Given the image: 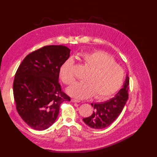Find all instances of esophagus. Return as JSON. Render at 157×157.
I'll return each instance as SVG.
<instances>
[{
    "mask_svg": "<svg viewBox=\"0 0 157 157\" xmlns=\"http://www.w3.org/2000/svg\"><path fill=\"white\" fill-rule=\"evenodd\" d=\"M71 102H79L80 101H78V100H76V99H71Z\"/></svg>",
    "mask_w": 157,
    "mask_h": 157,
    "instance_id": "obj_1",
    "label": "esophagus"
}]
</instances>
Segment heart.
<instances>
[{"mask_svg": "<svg viewBox=\"0 0 157 157\" xmlns=\"http://www.w3.org/2000/svg\"><path fill=\"white\" fill-rule=\"evenodd\" d=\"M82 61L90 69L85 82H76L67 89L69 94L73 97L84 99L94 95L96 98L108 97L117 92L124 80V70L106 53L96 51L84 52ZM74 61L67 59L59 70V77L67 85L74 82Z\"/></svg>", "mask_w": 157, "mask_h": 157, "instance_id": "1", "label": "heart"}]
</instances>
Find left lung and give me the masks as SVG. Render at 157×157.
Masks as SVG:
<instances>
[{
  "label": "left lung",
  "mask_w": 157,
  "mask_h": 157,
  "mask_svg": "<svg viewBox=\"0 0 157 157\" xmlns=\"http://www.w3.org/2000/svg\"><path fill=\"white\" fill-rule=\"evenodd\" d=\"M129 78L127 75L124 84L115 97L105 102H98L91 105L94 106L92 114L83 119L86 125L94 129H103L110 125L118 117L128 99Z\"/></svg>",
  "instance_id": "8db88e82"
}]
</instances>
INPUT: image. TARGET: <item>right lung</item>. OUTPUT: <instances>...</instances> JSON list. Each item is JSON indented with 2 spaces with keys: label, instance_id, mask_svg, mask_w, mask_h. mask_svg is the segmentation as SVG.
I'll use <instances>...</instances> for the list:
<instances>
[{
  "label": "right lung",
  "instance_id": "1",
  "mask_svg": "<svg viewBox=\"0 0 157 157\" xmlns=\"http://www.w3.org/2000/svg\"><path fill=\"white\" fill-rule=\"evenodd\" d=\"M70 51L63 45L43 46L26 56L17 70L13 86L16 109L32 129L48 128L61 103L71 101L59 82L60 68Z\"/></svg>",
  "mask_w": 157,
  "mask_h": 157
}]
</instances>
